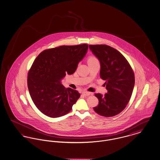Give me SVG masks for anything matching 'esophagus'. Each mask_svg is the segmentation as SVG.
I'll list each match as a JSON object with an SVG mask.
<instances>
[{"label":"esophagus","instance_id":"1","mask_svg":"<svg viewBox=\"0 0 160 160\" xmlns=\"http://www.w3.org/2000/svg\"><path fill=\"white\" fill-rule=\"evenodd\" d=\"M82 94L84 95V96H89L90 95H92V93H90V92H82Z\"/></svg>","mask_w":160,"mask_h":160}]
</instances>
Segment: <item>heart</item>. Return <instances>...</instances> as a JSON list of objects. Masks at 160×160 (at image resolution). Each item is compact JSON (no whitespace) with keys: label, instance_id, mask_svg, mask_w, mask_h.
Listing matches in <instances>:
<instances>
[{"label":"heart","instance_id":"b5f03b06","mask_svg":"<svg viewBox=\"0 0 160 160\" xmlns=\"http://www.w3.org/2000/svg\"><path fill=\"white\" fill-rule=\"evenodd\" d=\"M96 62H99V61L96 56L91 55L88 58V64H93Z\"/></svg>","mask_w":160,"mask_h":160}]
</instances>
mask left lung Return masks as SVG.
<instances>
[{
  "label": "left lung",
  "mask_w": 160,
  "mask_h": 160,
  "mask_svg": "<svg viewBox=\"0 0 160 160\" xmlns=\"http://www.w3.org/2000/svg\"><path fill=\"white\" fill-rule=\"evenodd\" d=\"M90 50L100 62V77L106 81L107 93H96L99 104L93 108L98 114L111 117L127 106L135 85L133 71L124 56L106 45H90Z\"/></svg>",
  "instance_id": "1"
}]
</instances>
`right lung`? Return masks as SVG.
<instances>
[{
  "instance_id": "add662e5",
  "label": "right lung",
  "mask_w": 160,
  "mask_h": 160,
  "mask_svg": "<svg viewBox=\"0 0 160 160\" xmlns=\"http://www.w3.org/2000/svg\"><path fill=\"white\" fill-rule=\"evenodd\" d=\"M87 44L62 45L39 54L28 73L27 85L36 107L47 117L58 118L69 113L81 96L76 90L65 88L61 80L75 73L84 58Z\"/></svg>"
}]
</instances>
